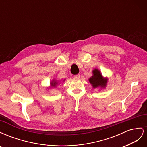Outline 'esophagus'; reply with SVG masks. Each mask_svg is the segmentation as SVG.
I'll use <instances>...</instances> for the list:
<instances>
[{"mask_svg": "<svg viewBox=\"0 0 147 147\" xmlns=\"http://www.w3.org/2000/svg\"><path fill=\"white\" fill-rule=\"evenodd\" d=\"M80 74L75 75L74 76V77L75 78H80Z\"/></svg>", "mask_w": 147, "mask_h": 147, "instance_id": "34e87169", "label": "esophagus"}]
</instances>
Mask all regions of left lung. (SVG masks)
Masks as SVG:
<instances>
[{"instance_id":"left-lung-1","label":"left lung","mask_w":147,"mask_h":147,"mask_svg":"<svg viewBox=\"0 0 147 147\" xmlns=\"http://www.w3.org/2000/svg\"><path fill=\"white\" fill-rule=\"evenodd\" d=\"M92 72L93 75L89 79V81L92 85L93 88H97L98 86L105 87L107 80L103 78L100 71L97 69H95L92 71Z\"/></svg>"}]
</instances>
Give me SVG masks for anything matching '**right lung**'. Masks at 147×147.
Masks as SVG:
<instances>
[{
  "label": "right lung",
  "instance_id": "obj_1",
  "mask_svg": "<svg viewBox=\"0 0 147 147\" xmlns=\"http://www.w3.org/2000/svg\"><path fill=\"white\" fill-rule=\"evenodd\" d=\"M57 84V83H56V82H55V81L51 82V86H52L53 87L56 86V85Z\"/></svg>",
  "mask_w": 147,
  "mask_h": 147
}]
</instances>
